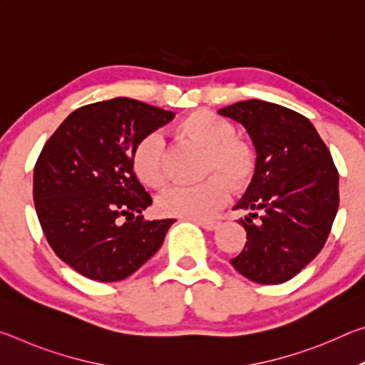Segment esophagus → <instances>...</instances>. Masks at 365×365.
Returning a JSON list of instances; mask_svg holds the SVG:
<instances>
[{
    "mask_svg": "<svg viewBox=\"0 0 365 365\" xmlns=\"http://www.w3.org/2000/svg\"><path fill=\"white\" fill-rule=\"evenodd\" d=\"M195 224H197L200 227L205 228V230L211 232V230H215V228L219 227V222L217 220H206V219H193Z\"/></svg>",
    "mask_w": 365,
    "mask_h": 365,
    "instance_id": "1",
    "label": "esophagus"
}]
</instances>
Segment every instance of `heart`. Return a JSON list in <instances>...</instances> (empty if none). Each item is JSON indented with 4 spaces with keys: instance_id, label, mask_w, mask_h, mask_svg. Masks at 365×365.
I'll return each mask as SVG.
<instances>
[{
    "instance_id": "1",
    "label": "heart",
    "mask_w": 365,
    "mask_h": 365,
    "mask_svg": "<svg viewBox=\"0 0 365 365\" xmlns=\"http://www.w3.org/2000/svg\"><path fill=\"white\" fill-rule=\"evenodd\" d=\"M183 137L206 148L205 170H219L232 183L245 182L252 170V154L248 145L235 138V128L224 117L200 109L177 123ZM132 168L146 187L160 188L165 183L163 170V140L148 133L132 153ZM228 196L227 183L211 175L195 185H175L159 196L158 207L165 215L205 219L224 205Z\"/></svg>"
}]
</instances>
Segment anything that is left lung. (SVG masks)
<instances>
[{
	"instance_id": "1",
	"label": "left lung",
	"mask_w": 365,
	"mask_h": 365,
	"mask_svg": "<svg viewBox=\"0 0 365 365\" xmlns=\"http://www.w3.org/2000/svg\"><path fill=\"white\" fill-rule=\"evenodd\" d=\"M217 113L243 125L256 151L251 183L233 206L250 212L238 220L248 242L230 262L251 282L283 283L329 238L339 202L331 154L311 120L280 104L248 100Z\"/></svg>"
}]
</instances>
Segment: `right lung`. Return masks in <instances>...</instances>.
Masks as SVG:
<instances>
[{"mask_svg": "<svg viewBox=\"0 0 365 365\" xmlns=\"http://www.w3.org/2000/svg\"><path fill=\"white\" fill-rule=\"evenodd\" d=\"M132 98L73 110L43 146L34 201L56 256L80 275L119 282L156 255L175 219L145 220L151 195L135 175L138 141L174 119Z\"/></svg>", "mask_w": 365, "mask_h": 365, "instance_id": "1", "label": "right lung"}]
</instances>
